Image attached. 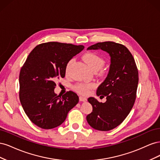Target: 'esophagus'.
<instances>
[{
  "label": "esophagus",
  "mask_w": 160,
  "mask_h": 160,
  "mask_svg": "<svg viewBox=\"0 0 160 160\" xmlns=\"http://www.w3.org/2000/svg\"><path fill=\"white\" fill-rule=\"evenodd\" d=\"M79 101H87V98H85V97H83V96H79Z\"/></svg>",
  "instance_id": "obj_1"
}]
</instances>
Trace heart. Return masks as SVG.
Wrapping results in <instances>:
<instances>
[{"instance_id": "heart-1", "label": "heart", "mask_w": 160, "mask_h": 160, "mask_svg": "<svg viewBox=\"0 0 160 160\" xmlns=\"http://www.w3.org/2000/svg\"><path fill=\"white\" fill-rule=\"evenodd\" d=\"M83 59L88 63L91 69L93 71H98L102 68L103 66L105 65V60L102 57H101L98 54H97L93 52H88L84 54ZM74 61V59H71L68 62H67L65 67V72H68L71 65L72 62ZM100 73H103V71L100 69ZM95 84L94 83H77L74 87L73 89L82 95H85L89 92L91 89L94 88Z\"/></svg>"}]
</instances>
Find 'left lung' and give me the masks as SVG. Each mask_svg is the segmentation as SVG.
<instances>
[{"label":"left lung","mask_w":160,"mask_h":160,"mask_svg":"<svg viewBox=\"0 0 160 160\" xmlns=\"http://www.w3.org/2000/svg\"><path fill=\"white\" fill-rule=\"evenodd\" d=\"M97 49L106 51L111 57L109 73L97 89V95L106 97L107 101L100 103L89 98L93 111L86 118L91 128L105 132L118 127L132 110L136 98L138 70L132 53L122 44L106 41L88 48Z\"/></svg>","instance_id":"obj_1"}]
</instances>
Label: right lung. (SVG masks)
Segmentation results:
<instances>
[{
    "label": "right lung",
    "mask_w": 160,
    "mask_h": 160,
    "mask_svg": "<svg viewBox=\"0 0 160 160\" xmlns=\"http://www.w3.org/2000/svg\"><path fill=\"white\" fill-rule=\"evenodd\" d=\"M84 49L58 42L42 43L28 55L19 74V99L31 122L42 129L59 126L79 102L74 92L55 93V81L65 76L67 62Z\"/></svg>",
    "instance_id": "right-lung-1"
}]
</instances>
